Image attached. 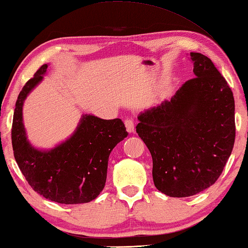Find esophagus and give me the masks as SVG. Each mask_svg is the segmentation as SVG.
I'll use <instances>...</instances> for the list:
<instances>
[{"label": "esophagus", "instance_id": "esophagus-1", "mask_svg": "<svg viewBox=\"0 0 248 248\" xmlns=\"http://www.w3.org/2000/svg\"><path fill=\"white\" fill-rule=\"evenodd\" d=\"M124 124H125V129H127V131L129 133H132L134 132V121L132 119H127L124 121Z\"/></svg>", "mask_w": 248, "mask_h": 248}]
</instances>
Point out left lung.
Wrapping results in <instances>:
<instances>
[{
	"mask_svg": "<svg viewBox=\"0 0 248 248\" xmlns=\"http://www.w3.org/2000/svg\"><path fill=\"white\" fill-rule=\"evenodd\" d=\"M195 78L170 100L138 116L139 137L153 158L157 190L187 197L217 181L235 140L233 93L210 58L190 53Z\"/></svg>",
	"mask_w": 248,
	"mask_h": 248,
	"instance_id": "8db88e82",
	"label": "left lung"
}]
</instances>
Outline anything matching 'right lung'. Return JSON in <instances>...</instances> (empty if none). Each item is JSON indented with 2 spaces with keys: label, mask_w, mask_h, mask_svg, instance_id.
Segmentation results:
<instances>
[{
  "label": "right lung",
  "mask_w": 248,
  "mask_h": 248,
  "mask_svg": "<svg viewBox=\"0 0 248 248\" xmlns=\"http://www.w3.org/2000/svg\"><path fill=\"white\" fill-rule=\"evenodd\" d=\"M46 69L47 64L40 67L17 98L12 128L16 163L30 186L46 199L66 205L89 202L104 188L110 153L128 132L119 118L85 114L66 141L51 150L34 147L27 138L22 107Z\"/></svg>",
  "instance_id": "obj_1"
}]
</instances>
